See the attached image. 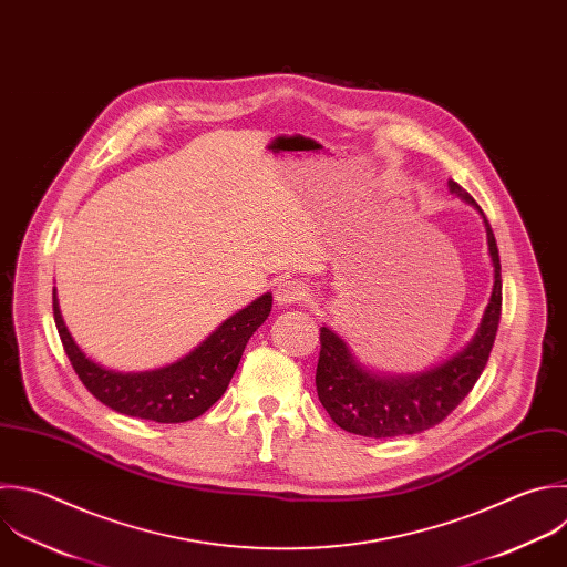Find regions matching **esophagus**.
<instances>
[{
	"label": "esophagus",
	"mask_w": 567,
	"mask_h": 567,
	"mask_svg": "<svg viewBox=\"0 0 567 567\" xmlns=\"http://www.w3.org/2000/svg\"><path fill=\"white\" fill-rule=\"evenodd\" d=\"M308 297V290L301 281H279L277 288H275V299L279 301V306H295V303H301L306 301Z\"/></svg>",
	"instance_id": "obj_1"
}]
</instances>
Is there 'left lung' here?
<instances>
[{"label":"left lung","mask_w":567,"mask_h":567,"mask_svg":"<svg viewBox=\"0 0 567 567\" xmlns=\"http://www.w3.org/2000/svg\"><path fill=\"white\" fill-rule=\"evenodd\" d=\"M452 195L470 204L485 224L487 250L494 268L489 303L472 341L439 363L414 374H385L363 365L343 337L321 328V352L317 363V394L332 421L346 432L388 439L416 434L441 423L474 388L481 377L501 319V261L494 233L476 202L456 184L447 182Z\"/></svg>","instance_id":"obj_1"}]
</instances>
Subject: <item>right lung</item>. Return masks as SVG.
Wrapping results in <instances>:
<instances>
[{"label":"right lung","mask_w":567,"mask_h":567,"mask_svg":"<svg viewBox=\"0 0 567 567\" xmlns=\"http://www.w3.org/2000/svg\"><path fill=\"white\" fill-rule=\"evenodd\" d=\"M272 295L228 317L195 350L171 365L146 372H117L100 365L75 343L53 288V315L64 350L89 392L115 412L157 423H184L202 416L226 392L252 332L268 319Z\"/></svg>","instance_id":"right-lung-1"}]
</instances>
